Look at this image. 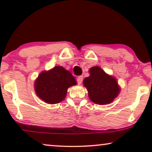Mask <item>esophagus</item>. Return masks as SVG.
<instances>
[{
  "mask_svg": "<svg viewBox=\"0 0 152 152\" xmlns=\"http://www.w3.org/2000/svg\"><path fill=\"white\" fill-rule=\"evenodd\" d=\"M82 81H83V77L82 76L77 77V84H82Z\"/></svg>",
  "mask_w": 152,
  "mask_h": 152,
  "instance_id": "esophagus-1",
  "label": "esophagus"
}]
</instances>
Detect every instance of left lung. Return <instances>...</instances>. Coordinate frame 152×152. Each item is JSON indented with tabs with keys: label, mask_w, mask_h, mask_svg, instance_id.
<instances>
[{
	"label": "left lung",
	"mask_w": 152,
	"mask_h": 152,
	"mask_svg": "<svg viewBox=\"0 0 152 152\" xmlns=\"http://www.w3.org/2000/svg\"><path fill=\"white\" fill-rule=\"evenodd\" d=\"M88 72L90 75L84 79L83 84L88 91L89 99L100 105L111 103L120 92L117 80L99 66H93Z\"/></svg>",
	"instance_id": "8db88e82"
}]
</instances>
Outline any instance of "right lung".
Segmentation results:
<instances>
[{
  "instance_id": "add662e5",
  "label": "right lung",
  "mask_w": 152,
  "mask_h": 152,
  "mask_svg": "<svg viewBox=\"0 0 152 152\" xmlns=\"http://www.w3.org/2000/svg\"><path fill=\"white\" fill-rule=\"evenodd\" d=\"M76 84L71 72L57 66L39 75L34 82V90L44 102L54 104L64 100L68 88Z\"/></svg>"
}]
</instances>
